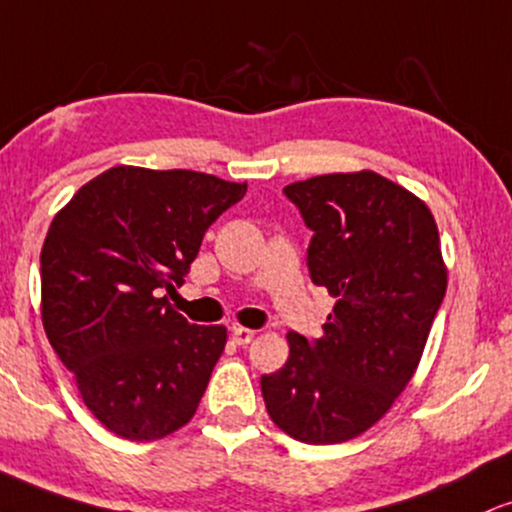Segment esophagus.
Instances as JSON below:
<instances>
[{
  "label": "esophagus",
  "instance_id": "obj_1",
  "mask_svg": "<svg viewBox=\"0 0 512 512\" xmlns=\"http://www.w3.org/2000/svg\"><path fill=\"white\" fill-rule=\"evenodd\" d=\"M231 336H233V341L238 343V346H248L252 338H255V331L245 329V326H233Z\"/></svg>",
  "mask_w": 512,
  "mask_h": 512
}]
</instances>
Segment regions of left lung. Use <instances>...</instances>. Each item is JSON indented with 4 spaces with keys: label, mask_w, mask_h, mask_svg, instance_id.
Returning <instances> with one entry per match:
<instances>
[{
    "label": "left lung",
    "mask_w": 512,
    "mask_h": 512,
    "mask_svg": "<svg viewBox=\"0 0 512 512\" xmlns=\"http://www.w3.org/2000/svg\"><path fill=\"white\" fill-rule=\"evenodd\" d=\"M312 231L307 269L334 295L322 338L288 331L286 365L260 379L274 424L305 443L367 432L408 386L446 295L429 207L374 171L291 183Z\"/></svg>",
    "instance_id": "8db88e82"
}]
</instances>
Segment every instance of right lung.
Segmentation results:
<instances>
[{
  "mask_svg": "<svg viewBox=\"0 0 512 512\" xmlns=\"http://www.w3.org/2000/svg\"><path fill=\"white\" fill-rule=\"evenodd\" d=\"M245 183L114 166L54 217L40 255L42 324L92 415L155 441L190 422L226 346L166 303Z\"/></svg>",
  "mask_w": 512,
  "mask_h": 512,
  "instance_id": "1",
  "label": "right lung"
}]
</instances>
